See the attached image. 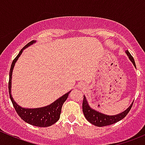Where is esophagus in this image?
I'll list each match as a JSON object with an SVG mask.
<instances>
[{
  "mask_svg": "<svg viewBox=\"0 0 145 145\" xmlns=\"http://www.w3.org/2000/svg\"><path fill=\"white\" fill-rule=\"evenodd\" d=\"M85 87H86V86H85L84 83H81L80 84H78V88H85Z\"/></svg>",
  "mask_w": 145,
  "mask_h": 145,
  "instance_id": "1",
  "label": "esophagus"
}]
</instances>
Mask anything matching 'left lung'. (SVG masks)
Here are the masks:
<instances>
[{"label":"left lung","mask_w":145,"mask_h":145,"mask_svg":"<svg viewBox=\"0 0 145 145\" xmlns=\"http://www.w3.org/2000/svg\"><path fill=\"white\" fill-rule=\"evenodd\" d=\"M127 55L129 57L130 60L133 62L134 66L136 67L135 60H134L133 57L132 55H131L128 50L125 51ZM133 102L131 104V106L128 108L125 111L123 112L122 113L119 114L114 115V116H107V115L103 114L100 113V112H97V111L94 110V109H91L90 106L88 105L87 100L85 96H83V105H82V108H83V112L84 114L85 117L86 119L90 123L93 124V125H96L98 127H102V126H106V125H112V124L116 123L118 121H121L124 117H125L128 112L131 110V107L133 106Z\"/></svg>","instance_id":"obj_1"}]
</instances>
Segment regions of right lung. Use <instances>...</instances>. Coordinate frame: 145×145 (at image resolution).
<instances>
[{
  "label": "right lung",
  "mask_w": 145,
  "mask_h": 145,
  "mask_svg": "<svg viewBox=\"0 0 145 145\" xmlns=\"http://www.w3.org/2000/svg\"><path fill=\"white\" fill-rule=\"evenodd\" d=\"M35 41L31 40L27 43L22 49L20 50V53L17 55V56L13 60L12 63L11 67H10V77L9 82H8V90H9V94L10 100L12 101L13 106L15 109L16 112L18 114L20 118L27 122V123L31 125H35L38 127H48L50 126L51 125L56 123L60 117L61 111H62V105L64 102L68 97L69 94L70 93L69 91L65 94L64 95L61 97L58 100H57L55 102L51 104L50 105H48L47 106H44L42 108H38V109H25L22 108L17 105V104L14 102L11 95V79H12V69L14 68V64L16 61L19 58V57L21 55L22 52H23L24 49L29 45L33 44Z\"/></svg>",
  "instance_id": "right-lung-1"
}]
</instances>
